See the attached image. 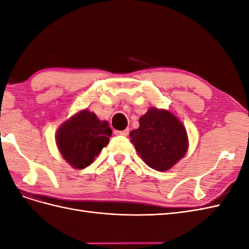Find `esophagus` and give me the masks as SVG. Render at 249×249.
<instances>
[{"mask_svg": "<svg viewBox=\"0 0 249 249\" xmlns=\"http://www.w3.org/2000/svg\"><path fill=\"white\" fill-rule=\"evenodd\" d=\"M114 134L117 135V136H127V134H129V129H125L124 131H115Z\"/></svg>", "mask_w": 249, "mask_h": 249, "instance_id": "1", "label": "esophagus"}]
</instances>
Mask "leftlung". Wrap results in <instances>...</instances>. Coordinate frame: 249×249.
Listing matches in <instances>:
<instances>
[{
  "instance_id": "left-lung-1",
  "label": "left lung",
  "mask_w": 249,
  "mask_h": 249,
  "mask_svg": "<svg viewBox=\"0 0 249 249\" xmlns=\"http://www.w3.org/2000/svg\"><path fill=\"white\" fill-rule=\"evenodd\" d=\"M131 142L150 168L167 171L186 155L189 140L183 123L165 109L150 107L139 118V127L130 134Z\"/></svg>"
}]
</instances>
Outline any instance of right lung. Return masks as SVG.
Returning a JSON list of instances; mask_svg holds the SVG:
<instances>
[{
  "label": "right lung",
  "instance_id": "1",
  "mask_svg": "<svg viewBox=\"0 0 249 249\" xmlns=\"http://www.w3.org/2000/svg\"><path fill=\"white\" fill-rule=\"evenodd\" d=\"M112 131L107 120H100L87 109L73 114L59 126L56 144L63 159L71 167L89 166L106 146Z\"/></svg>",
  "mask_w": 249,
  "mask_h": 249
}]
</instances>
